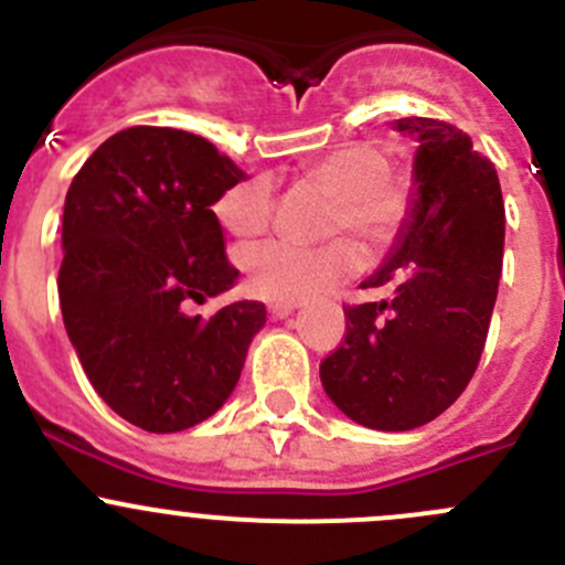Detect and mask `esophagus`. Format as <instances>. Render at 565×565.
Returning a JSON list of instances; mask_svg holds the SVG:
<instances>
[{
    "instance_id": "obj_1",
    "label": "esophagus",
    "mask_w": 565,
    "mask_h": 565,
    "mask_svg": "<svg viewBox=\"0 0 565 565\" xmlns=\"http://www.w3.org/2000/svg\"><path fill=\"white\" fill-rule=\"evenodd\" d=\"M267 309H270L273 320H284V317H289L295 309H298V303H295V300H273Z\"/></svg>"
}]
</instances>
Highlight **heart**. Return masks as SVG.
<instances>
[{
    "mask_svg": "<svg viewBox=\"0 0 565 565\" xmlns=\"http://www.w3.org/2000/svg\"><path fill=\"white\" fill-rule=\"evenodd\" d=\"M303 182L331 195L328 232H353L366 250L386 248L411 210V188L388 171V157L372 143H350L298 168ZM267 182L248 179L215 201V217L232 237L254 239L270 226ZM248 287L270 300H303L359 267V250L339 237L322 245L265 243L245 254Z\"/></svg>",
    "mask_w": 565,
    "mask_h": 565,
    "instance_id": "heart-1",
    "label": "heart"
}]
</instances>
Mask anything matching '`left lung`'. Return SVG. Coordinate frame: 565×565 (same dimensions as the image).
<instances>
[{
	"label": "left lung",
	"mask_w": 565,
	"mask_h": 565,
	"mask_svg": "<svg viewBox=\"0 0 565 565\" xmlns=\"http://www.w3.org/2000/svg\"><path fill=\"white\" fill-rule=\"evenodd\" d=\"M416 140L411 210L364 289L348 306L344 342L320 364L328 397L372 430H414L450 408L478 370L505 248V206L472 137L434 118H399Z\"/></svg>",
	"instance_id": "1"
}]
</instances>
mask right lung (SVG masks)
Wrapping results in <instances>:
<instances>
[{
    "mask_svg": "<svg viewBox=\"0 0 565 565\" xmlns=\"http://www.w3.org/2000/svg\"><path fill=\"white\" fill-rule=\"evenodd\" d=\"M243 179L204 137L131 126L87 157L65 195V331L98 397L149 434L210 419L265 328L259 300L206 320L184 311L237 284L212 204Z\"/></svg>",
    "mask_w": 565,
    "mask_h": 565,
    "instance_id": "add662e5",
    "label": "right lung"
}]
</instances>
